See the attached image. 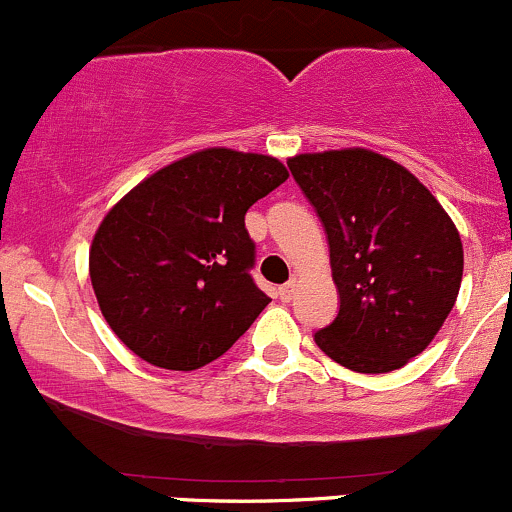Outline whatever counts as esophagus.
Listing matches in <instances>:
<instances>
[{
  "label": "esophagus",
  "mask_w": 512,
  "mask_h": 512,
  "mask_svg": "<svg viewBox=\"0 0 512 512\" xmlns=\"http://www.w3.org/2000/svg\"><path fill=\"white\" fill-rule=\"evenodd\" d=\"M295 288H298V283H295V281H288L286 286L278 288V295H281V300H286V303H288V300H293Z\"/></svg>",
  "instance_id": "1"
}]
</instances>
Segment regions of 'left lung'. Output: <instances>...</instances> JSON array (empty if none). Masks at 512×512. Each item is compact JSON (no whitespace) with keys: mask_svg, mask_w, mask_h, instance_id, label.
Returning a JSON list of instances; mask_svg holds the SVG:
<instances>
[{"mask_svg":"<svg viewBox=\"0 0 512 512\" xmlns=\"http://www.w3.org/2000/svg\"><path fill=\"white\" fill-rule=\"evenodd\" d=\"M328 234L337 318L315 333L347 370L379 374L426 350L456 303L463 246L434 194L362 147L288 160Z\"/></svg>","mask_w":512,"mask_h":512,"instance_id":"left-lung-1","label":"left lung"}]
</instances>
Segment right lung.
Here are the masks:
<instances>
[{
  "mask_svg": "<svg viewBox=\"0 0 512 512\" xmlns=\"http://www.w3.org/2000/svg\"><path fill=\"white\" fill-rule=\"evenodd\" d=\"M288 179L268 155L194 152L130 189L100 221L91 283L125 347L165 370L224 355L271 303L251 278L244 217Z\"/></svg>",
  "mask_w": 512,
  "mask_h": 512,
  "instance_id": "right-lung-1",
  "label": "right lung"
}]
</instances>
